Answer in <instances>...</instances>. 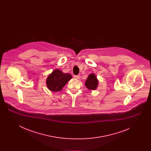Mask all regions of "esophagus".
<instances>
[{
	"instance_id": "obj_1",
	"label": "esophagus",
	"mask_w": 151,
	"mask_h": 151,
	"mask_svg": "<svg viewBox=\"0 0 151 151\" xmlns=\"http://www.w3.org/2000/svg\"><path fill=\"white\" fill-rule=\"evenodd\" d=\"M74 78L76 79H80V75H74Z\"/></svg>"
}]
</instances>
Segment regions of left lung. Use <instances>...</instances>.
Listing matches in <instances>:
<instances>
[{"instance_id":"left-lung-1","label":"left lung","mask_w":151,"mask_h":151,"mask_svg":"<svg viewBox=\"0 0 151 151\" xmlns=\"http://www.w3.org/2000/svg\"><path fill=\"white\" fill-rule=\"evenodd\" d=\"M99 80L94 73L89 75L85 82V86L89 90H96L98 87Z\"/></svg>"}]
</instances>
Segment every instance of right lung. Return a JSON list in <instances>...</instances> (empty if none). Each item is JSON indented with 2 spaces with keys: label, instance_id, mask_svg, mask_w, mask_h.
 Returning <instances> with one entry per match:
<instances>
[{
  "label": "right lung",
  "instance_id": "right-lung-1",
  "mask_svg": "<svg viewBox=\"0 0 151 151\" xmlns=\"http://www.w3.org/2000/svg\"><path fill=\"white\" fill-rule=\"evenodd\" d=\"M72 76L70 73H65L60 70H55L46 78V86L52 92L60 91Z\"/></svg>",
  "mask_w": 151,
  "mask_h": 151
}]
</instances>
